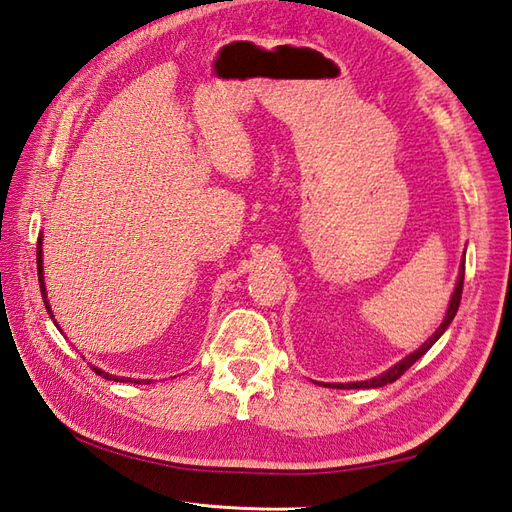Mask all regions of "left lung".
Returning a JSON list of instances; mask_svg holds the SVG:
<instances>
[{"instance_id": "left-lung-1", "label": "left lung", "mask_w": 512, "mask_h": 512, "mask_svg": "<svg viewBox=\"0 0 512 512\" xmlns=\"http://www.w3.org/2000/svg\"><path fill=\"white\" fill-rule=\"evenodd\" d=\"M462 285H464V260H462V265H460V276H458V282H456V291H453V295H451V302H449V309H447V315H445V322H442L440 326H438V331L431 335L427 342L420 346L416 352H412L410 357H405L401 363H396L394 368H390L388 372H383V374H379V377H374V379H370V381H359V383H348V388H381V385H388V383H394L396 379L399 377H403L405 374V370H410L414 363L425 355V352L434 346L436 342H438V337L447 331V326L451 324V320L453 317H456V313H458V306H460V298H462ZM335 388H344V383H337Z\"/></svg>"}]
</instances>
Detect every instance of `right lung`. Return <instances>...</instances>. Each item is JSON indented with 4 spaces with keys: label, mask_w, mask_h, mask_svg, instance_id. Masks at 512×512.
<instances>
[{
    "label": "right lung",
    "mask_w": 512,
    "mask_h": 512,
    "mask_svg": "<svg viewBox=\"0 0 512 512\" xmlns=\"http://www.w3.org/2000/svg\"><path fill=\"white\" fill-rule=\"evenodd\" d=\"M43 258H41V238H39V243H37V271H39V287H41V295H43V304H45V309H48V313L52 315V311H50V304H48V293H45V285H43ZM100 377H105V379H111V374H107V372H102V370H98V368H94ZM113 381H120V383H129L131 379L129 377H120V379H116L113 377ZM131 383H142V381H131ZM146 383V381H144Z\"/></svg>",
    "instance_id": "1"
}]
</instances>
